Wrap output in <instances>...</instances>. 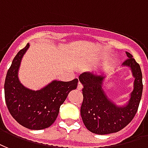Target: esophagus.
<instances>
[{
  "mask_svg": "<svg viewBox=\"0 0 148 148\" xmlns=\"http://www.w3.org/2000/svg\"><path fill=\"white\" fill-rule=\"evenodd\" d=\"M77 89H78L79 90H81L82 89H83V85H82V84L80 82H79L78 86H77Z\"/></svg>",
  "mask_w": 148,
  "mask_h": 148,
  "instance_id": "34e87169",
  "label": "esophagus"
}]
</instances>
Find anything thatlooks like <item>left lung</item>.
I'll return each instance as SVG.
<instances>
[{
    "label": "left lung",
    "instance_id": "1",
    "mask_svg": "<svg viewBox=\"0 0 148 148\" xmlns=\"http://www.w3.org/2000/svg\"><path fill=\"white\" fill-rule=\"evenodd\" d=\"M126 54L128 59L122 65L131 69L135 81L131 98L125 106H117L105 95L102 88L105 76L90 73H84L79 76L84 85L80 114L86 128L93 133L105 135L117 132L128 125L137 112L143 92L142 72L132 55L128 52Z\"/></svg>",
    "mask_w": 148,
    "mask_h": 148
}]
</instances>
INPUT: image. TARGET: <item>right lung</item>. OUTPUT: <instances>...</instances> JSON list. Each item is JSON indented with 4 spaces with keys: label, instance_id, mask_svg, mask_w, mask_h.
I'll return each instance as SVG.
<instances>
[{
    "label": "right lung",
    "instance_id": "obj_1",
    "mask_svg": "<svg viewBox=\"0 0 148 148\" xmlns=\"http://www.w3.org/2000/svg\"><path fill=\"white\" fill-rule=\"evenodd\" d=\"M29 44L19 50L8 70L5 82V98L11 115L27 129L48 128L58 117L60 106L68 95L77 87L78 79L72 81L53 80L38 90H32L19 82L18 70Z\"/></svg>",
    "mask_w": 148,
    "mask_h": 148
}]
</instances>
